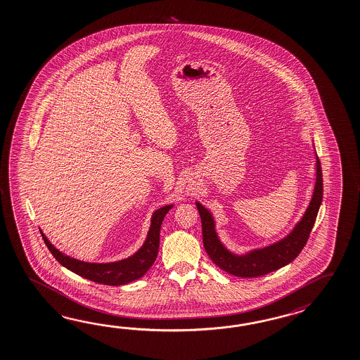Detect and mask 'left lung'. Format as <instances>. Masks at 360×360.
<instances>
[{
  "label": "left lung",
  "instance_id": "obj_1",
  "mask_svg": "<svg viewBox=\"0 0 360 360\" xmlns=\"http://www.w3.org/2000/svg\"><path fill=\"white\" fill-rule=\"evenodd\" d=\"M323 201V174L316 157V183L312 200L301 221L281 241L267 248L252 250L245 255H236L226 250L217 238L212 215L197 202L202 223V237L205 250L217 267L238 277H258L284 267L295 259L309 240V233Z\"/></svg>",
  "mask_w": 360,
  "mask_h": 360
}]
</instances>
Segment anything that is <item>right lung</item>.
Segmentation results:
<instances>
[{
    "mask_svg": "<svg viewBox=\"0 0 360 360\" xmlns=\"http://www.w3.org/2000/svg\"><path fill=\"white\" fill-rule=\"evenodd\" d=\"M172 205L165 206L157 210L151 217V226L146 241L143 243V248L127 259L119 260L114 263H86L82 260L70 258L63 252L57 250L49 240L44 236L41 231L42 240L48 249L53 254V257L58 260L63 267L72 271L76 275L88 278L94 283L103 285H124L143 277L148 269L153 266L157 259L159 249V232L162 221L166 217Z\"/></svg>",
    "mask_w": 360,
    "mask_h": 360,
    "instance_id": "add662e5",
    "label": "right lung"
}]
</instances>
